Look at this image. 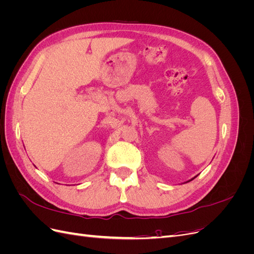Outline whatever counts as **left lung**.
<instances>
[{
    "instance_id": "left-lung-1",
    "label": "left lung",
    "mask_w": 254,
    "mask_h": 254,
    "mask_svg": "<svg viewBox=\"0 0 254 254\" xmlns=\"http://www.w3.org/2000/svg\"><path fill=\"white\" fill-rule=\"evenodd\" d=\"M193 179H195V177H194V178H191V179H190V180H189V181H187V182H190V181H191V180H193ZM187 182H186V183H187Z\"/></svg>"
}]
</instances>
